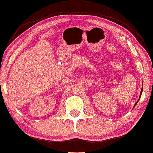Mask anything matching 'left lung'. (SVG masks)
Listing matches in <instances>:
<instances>
[{
	"label": "left lung",
	"mask_w": 153,
	"mask_h": 153,
	"mask_svg": "<svg viewBox=\"0 0 153 153\" xmlns=\"http://www.w3.org/2000/svg\"><path fill=\"white\" fill-rule=\"evenodd\" d=\"M142 92H143V87H142V89H141V91H140V96H139V98H138V101L140 100V96H141V94H142ZM138 101L137 102H136V103H135V105H134V107H135V105H136V104H137V102H138Z\"/></svg>",
	"instance_id": "obj_1"
}]
</instances>
